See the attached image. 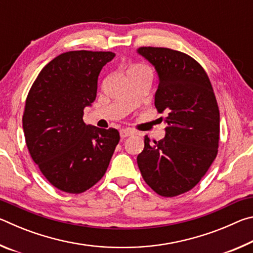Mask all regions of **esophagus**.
I'll use <instances>...</instances> for the list:
<instances>
[{
	"mask_svg": "<svg viewBox=\"0 0 253 253\" xmlns=\"http://www.w3.org/2000/svg\"><path fill=\"white\" fill-rule=\"evenodd\" d=\"M132 134H134V132H132V131L129 130V129H122V130H121V137H122V138H126V137L130 136V135H132Z\"/></svg>",
	"mask_w": 253,
	"mask_h": 253,
	"instance_id": "34e87169",
	"label": "esophagus"
}]
</instances>
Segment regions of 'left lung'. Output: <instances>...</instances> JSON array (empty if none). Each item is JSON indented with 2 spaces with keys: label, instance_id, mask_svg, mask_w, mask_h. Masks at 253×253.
<instances>
[{
  "label": "left lung",
  "instance_id": "obj_1",
  "mask_svg": "<svg viewBox=\"0 0 253 253\" xmlns=\"http://www.w3.org/2000/svg\"><path fill=\"white\" fill-rule=\"evenodd\" d=\"M157 72L155 107L166 113L165 137L149 144L145 136L137 164L157 194L173 198L198 184L215 160L220 113L210 79L199 62L176 50L142 46L137 50Z\"/></svg>",
  "mask_w": 253,
  "mask_h": 253
}]
</instances>
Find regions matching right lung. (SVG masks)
<instances>
[{
  "mask_svg": "<svg viewBox=\"0 0 253 253\" xmlns=\"http://www.w3.org/2000/svg\"><path fill=\"white\" fill-rule=\"evenodd\" d=\"M115 53L69 51L46 65L34 81L22 118L30 155L54 187L79 194L108 169L121 139L115 128L84 123L97 96L98 76Z\"/></svg>",
  "mask_w": 253,
  "mask_h": 253,
  "instance_id": "right-lung-1",
  "label": "right lung"
}]
</instances>
